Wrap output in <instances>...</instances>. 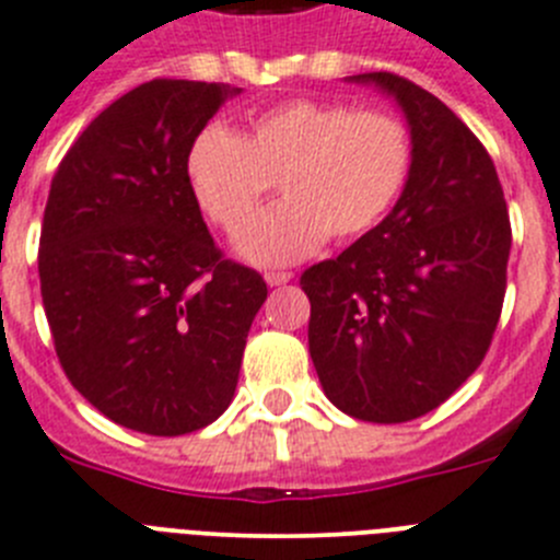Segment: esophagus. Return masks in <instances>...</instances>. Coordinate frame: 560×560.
<instances>
[{
  "label": "esophagus",
  "instance_id": "obj_1",
  "mask_svg": "<svg viewBox=\"0 0 560 560\" xmlns=\"http://www.w3.org/2000/svg\"><path fill=\"white\" fill-rule=\"evenodd\" d=\"M290 279H292V273H287V270H268V273H265V281H268L270 287H281V284H287Z\"/></svg>",
  "mask_w": 560,
  "mask_h": 560
}]
</instances>
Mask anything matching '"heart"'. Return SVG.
<instances>
[{
	"label": "heart",
	"mask_w": 560,
	"mask_h": 560,
	"mask_svg": "<svg viewBox=\"0 0 560 560\" xmlns=\"http://www.w3.org/2000/svg\"><path fill=\"white\" fill-rule=\"evenodd\" d=\"M412 173V139L382 110L287 100L259 110L243 136L211 125L186 150V184L206 218L236 231L276 177L285 200L245 222L236 254L290 265L331 240L368 234L399 203Z\"/></svg>",
	"instance_id": "b5f03b06"
}]
</instances>
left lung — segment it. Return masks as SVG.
<instances>
[{"instance_id":"obj_1","label":"left lung","mask_w":560,"mask_h":560,"mask_svg":"<svg viewBox=\"0 0 560 560\" xmlns=\"http://www.w3.org/2000/svg\"><path fill=\"white\" fill-rule=\"evenodd\" d=\"M346 80L399 105L412 173L380 225L301 276L310 357L337 410L401 424L450 399L486 357L511 220L491 155L435 94L390 72Z\"/></svg>"}]
</instances>
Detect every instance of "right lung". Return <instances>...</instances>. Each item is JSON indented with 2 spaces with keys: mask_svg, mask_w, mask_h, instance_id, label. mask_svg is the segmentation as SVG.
<instances>
[{
  "mask_svg": "<svg viewBox=\"0 0 560 560\" xmlns=\"http://www.w3.org/2000/svg\"><path fill=\"white\" fill-rule=\"evenodd\" d=\"M243 89L150 80L94 119L52 178L38 276L55 351L89 405L144 435L225 412L268 284L223 259L186 150Z\"/></svg>",
  "mask_w": 560,
  "mask_h": 560,
  "instance_id": "1",
  "label": "right lung"
}]
</instances>
